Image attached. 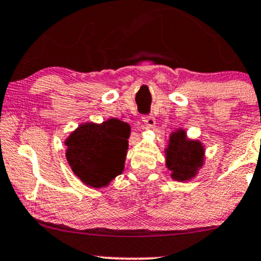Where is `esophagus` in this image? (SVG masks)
<instances>
[{
	"mask_svg": "<svg viewBox=\"0 0 261 261\" xmlns=\"http://www.w3.org/2000/svg\"><path fill=\"white\" fill-rule=\"evenodd\" d=\"M143 122L146 124L147 127L152 128L155 126V118L152 117V115H146V117H143Z\"/></svg>",
	"mask_w": 261,
	"mask_h": 261,
	"instance_id": "obj_1",
	"label": "esophagus"
}]
</instances>
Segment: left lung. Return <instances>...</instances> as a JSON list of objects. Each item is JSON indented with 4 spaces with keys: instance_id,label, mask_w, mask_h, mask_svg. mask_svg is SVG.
Returning a JSON list of instances; mask_svg holds the SVG:
<instances>
[{
    "instance_id": "8db88e82",
    "label": "left lung",
    "mask_w": 261,
    "mask_h": 261,
    "mask_svg": "<svg viewBox=\"0 0 261 261\" xmlns=\"http://www.w3.org/2000/svg\"><path fill=\"white\" fill-rule=\"evenodd\" d=\"M166 168L171 171V178L188 181L197 175L204 164V147L197 140H188L186 131L178 128L169 137L165 149Z\"/></svg>"
}]
</instances>
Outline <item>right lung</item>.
Instances as JSON below:
<instances>
[{"mask_svg":"<svg viewBox=\"0 0 261 261\" xmlns=\"http://www.w3.org/2000/svg\"><path fill=\"white\" fill-rule=\"evenodd\" d=\"M128 135V124L115 118L80 125L64 142L71 170L86 186H108L124 170Z\"/></svg>","mask_w":261,"mask_h":261,"instance_id":"1","label":"right lung"}]
</instances>
